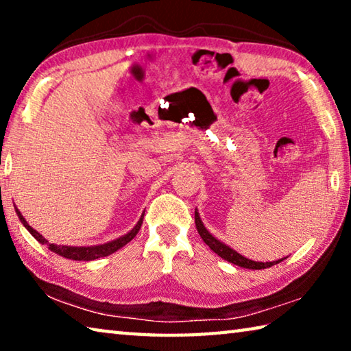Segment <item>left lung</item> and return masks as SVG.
I'll return each mask as SVG.
<instances>
[{"mask_svg":"<svg viewBox=\"0 0 351 351\" xmlns=\"http://www.w3.org/2000/svg\"><path fill=\"white\" fill-rule=\"evenodd\" d=\"M195 224H197V229H198L199 237H201V239H203V241L212 249L213 252L218 254L221 258L230 261V263H234L237 266H241V268H246V269H265V268H271V266L280 263V261L283 260L282 258V260L266 261V263H263V261H254V260H249L246 257H243V255H240L239 252L234 251L232 247L226 246L224 243L217 240L215 237H213L209 232V230L204 228V224H203V221H201V218H199V213L197 210H195Z\"/></svg>","mask_w":351,"mask_h":351,"instance_id":"obj_1","label":"left lung"}]
</instances>
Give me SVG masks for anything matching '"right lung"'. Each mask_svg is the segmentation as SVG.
Listing matches in <instances>:
<instances>
[{"label": "right lung", "mask_w": 351, "mask_h": 351, "mask_svg": "<svg viewBox=\"0 0 351 351\" xmlns=\"http://www.w3.org/2000/svg\"><path fill=\"white\" fill-rule=\"evenodd\" d=\"M15 210H16V215H19V218H20V221L25 224V228L29 230V232H31V235L38 243H41V245H46L52 252H56L57 255H62V257L69 258V260H79V261L80 260L82 261H90V260H96V258H100V257H106V255L116 252L117 249L123 247L127 245V243H130L134 239L136 234L139 232V229L142 226V219H144V215H142L141 219L138 221V224H136L128 234L119 237V239L112 240V241L104 243V245H99V246H58V245H54V243H49L43 235H40L37 230L32 229L31 226L27 224L25 217L21 215L20 210L16 209V207H15Z\"/></svg>", "instance_id": "add662e5"}]
</instances>
